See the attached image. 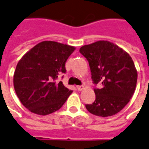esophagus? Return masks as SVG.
<instances>
[{
    "label": "esophagus",
    "instance_id": "34e87169",
    "mask_svg": "<svg viewBox=\"0 0 149 149\" xmlns=\"http://www.w3.org/2000/svg\"><path fill=\"white\" fill-rule=\"evenodd\" d=\"M77 89L79 91H83V86H77Z\"/></svg>",
    "mask_w": 149,
    "mask_h": 149
}]
</instances>
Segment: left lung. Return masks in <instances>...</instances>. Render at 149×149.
<instances>
[{
	"label": "left lung",
	"mask_w": 149,
	"mask_h": 149,
	"mask_svg": "<svg viewBox=\"0 0 149 149\" xmlns=\"http://www.w3.org/2000/svg\"><path fill=\"white\" fill-rule=\"evenodd\" d=\"M79 52L89 63L91 79L99 88L94 89L95 100L86 104L90 113L101 117L116 115L133 95L137 70L131 56L108 41H98L82 46Z\"/></svg>",
	"instance_id": "8db88e82"
}]
</instances>
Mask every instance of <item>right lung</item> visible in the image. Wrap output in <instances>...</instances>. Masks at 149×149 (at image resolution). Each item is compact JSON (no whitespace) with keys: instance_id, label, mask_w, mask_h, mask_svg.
I'll list each match as a JSON object with an SVG mask.
<instances>
[{"instance_id":"add662e5","label":"right lung","mask_w":149,"mask_h":149,"mask_svg":"<svg viewBox=\"0 0 149 149\" xmlns=\"http://www.w3.org/2000/svg\"><path fill=\"white\" fill-rule=\"evenodd\" d=\"M74 49V46L44 41L20 59L13 74V86L21 103L29 111L46 116L63 107L72 91L55 80L66 73V60Z\"/></svg>"}]
</instances>
